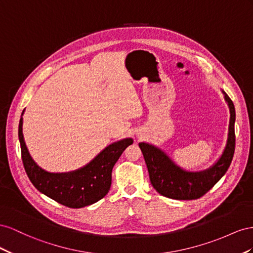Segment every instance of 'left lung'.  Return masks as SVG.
<instances>
[{"instance_id":"left-lung-1","label":"left lung","mask_w":253,"mask_h":253,"mask_svg":"<svg viewBox=\"0 0 253 253\" xmlns=\"http://www.w3.org/2000/svg\"><path fill=\"white\" fill-rule=\"evenodd\" d=\"M228 105L230 120L225 148L210 168L192 171L179 167L163 149L146 142L139 143L148 169L150 182L162 196L178 200H192L210 191L226 174L232 161L235 147V109L232 100L221 89Z\"/></svg>"}]
</instances>
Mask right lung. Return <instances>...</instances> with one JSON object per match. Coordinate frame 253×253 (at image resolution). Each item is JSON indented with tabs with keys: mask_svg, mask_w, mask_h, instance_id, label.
Listing matches in <instances>:
<instances>
[{
	"mask_svg": "<svg viewBox=\"0 0 253 253\" xmlns=\"http://www.w3.org/2000/svg\"><path fill=\"white\" fill-rule=\"evenodd\" d=\"M19 123V141L26 174L34 186L57 203L79 209L97 203L110 190L114 164L133 140L125 138L106 146L83 168L66 171L50 172L35 162L26 146L23 135V114Z\"/></svg>",
	"mask_w": 253,
	"mask_h": 253,
	"instance_id": "1",
	"label": "right lung"
}]
</instances>
